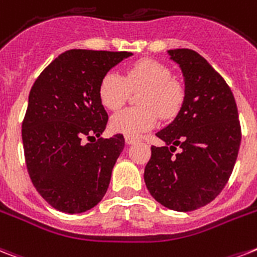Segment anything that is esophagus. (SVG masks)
Returning a JSON list of instances; mask_svg holds the SVG:
<instances>
[{
	"label": "esophagus",
	"instance_id": "1",
	"mask_svg": "<svg viewBox=\"0 0 257 257\" xmlns=\"http://www.w3.org/2000/svg\"><path fill=\"white\" fill-rule=\"evenodd\" d=\"M137 141H139V139L135 137V136H125V143L129 144V145H131V144L137 143Z\"/></svg>",
	"mask_w": 257,
	"mask_h": 257
}]
</instances>
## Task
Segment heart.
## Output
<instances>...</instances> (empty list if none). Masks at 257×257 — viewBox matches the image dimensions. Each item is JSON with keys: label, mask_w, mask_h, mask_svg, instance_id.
<instances>
[{"label": "heart", "mask_w": 257, "mask_h": 257, "mask_svg": "<svg viewBox=\"0 0 257 257\" xmlns=\"http://www.w3.org/2000/svg\"><path fill=\"white\" fill-rule=\"evenodd\" d=\"M141 105L120 110L112 117V128L126 136H140L156 126L158 118H172L183 101V89L166 66L154 59H140L121 76L108 71L99 84V97L104 107L117 110L125 104L131 89H140Z\"/></svg>", "instance_id": "1"}]
</instances>
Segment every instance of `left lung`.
<instances>
[{
	"label": "left lung",
	"instance_id": "8db88e82",
	"mask_svg": "<svg viewBox=\"0 0 257 257\" xmlns=\"http://www.w3.org/2000/svg\"><path fill=\"white\" fill-rule=\"evenodd\" d=\"M185 78V99L172 124L156 133L144 179L152 197L174 211H193L214 201L228 182L241 129L231 88L197 51H168ZM181 148L174 154L176 147Z\"/></svg>",
	"mask_w": 257,
	"mask_h": 257
}]
</instances>
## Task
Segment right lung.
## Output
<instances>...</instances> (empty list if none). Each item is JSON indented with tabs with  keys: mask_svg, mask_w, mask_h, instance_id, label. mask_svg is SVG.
Returning a JSON list of instances; mask_svg holds the SVG:
<instances>
[{
	"mask_svg": "<svg viewBox=\"0 0 257 257\" xmlns=\"http://www.w3.org/2000/svg\"><path fill=\"white\" fill-rule=\"evenodd\" d=\"M131 55L68 50L31 87L22 121L25 161L37 191L59 211L84 212L107 193L125 140L122 135L100 137L108 114L99 84L110 68Z\"/></svg>",
	"mask_w": 257,
	"mask_h": 257,
	"instance_id": "right-lung-1",
	"label": "right lung"
}]
</instances>
